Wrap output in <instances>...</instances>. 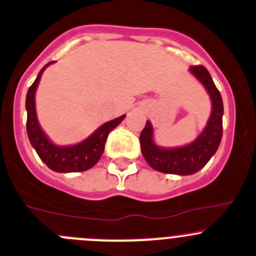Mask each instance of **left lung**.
Listing matches in <instances>:
<instances>
[{"mask_svg": "<svg viewBox=\"0 0 256 256\" xmlns=\"http://www.w3.org/2000/svg\"><path fill=\"white\" fill-rule=\"evenodd\" d=\"M190 71L204 85L212 102V111L205 130L194 142L178 148H161L152 140V126L146 121L141 131V152L148 165L160 172L175 175H191L204 168L216 152L222 136L224 105L219 90L215 86L209 71L202 65L191 66Z\"/></svg>", "mask_w": 256, "mask_h": 256, "instance_id": "1", "label": "left lung"}]
</instances>
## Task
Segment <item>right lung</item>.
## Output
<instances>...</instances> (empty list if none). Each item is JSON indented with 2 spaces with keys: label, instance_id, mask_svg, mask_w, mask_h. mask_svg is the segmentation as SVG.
Segmentation results:
<instances>
[{
  "label": "right lung",
  "instance_id": "right-lung-1",
  "mask_svg": "<svg viewBox=\"0 0 256 256\" xmlns=\"http://www.w3.org/2000/svg\"><path fill=\"white\" fill-rule=\"evenodd\" d=\"M54 62V61H52ZM48 62L42 68L37 75L34 82L30 86L26 96V110H27V135L31 145L36 150L37 155L42 161L48 166L51 170L56 172H80L92 168L98 160L105 148L106 138L108 134L125 118V115L104 124L85 141L74 146H56L47 138L44 131L41 130L37 121L36 108H34V92L40 82L42 72L44 68L52 64Z\"/></svg>",
  "mask_w": 256,
  "mask_h": 256
}]
</instances>
